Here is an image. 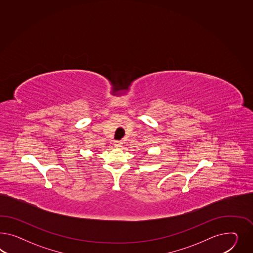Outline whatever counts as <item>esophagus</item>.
<instances>
[{
	"mask_svg": "<svg viewBox=\"0 0 253 253\" xmlns=\"http://www.w3.org/2000/svg\"><path fill=\"white\" fill-rule=\"evenodd\" d=\"M122 145H123V143H122L121 141H115V142H114V146L117 147V148L122 147Z\"/></svg>",
	"mask_w": 253,
	"mask_h": 253,
	"instance_id": "obj_1",
	"label": "esophagus"
}]
</instances>
